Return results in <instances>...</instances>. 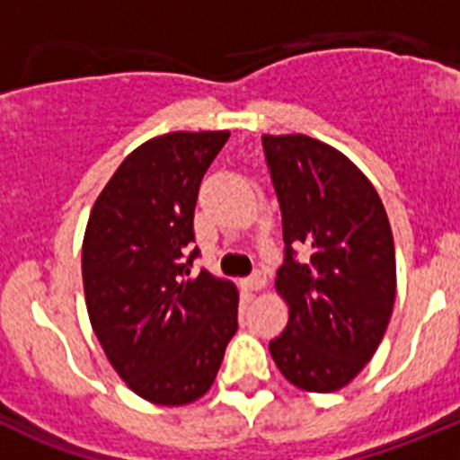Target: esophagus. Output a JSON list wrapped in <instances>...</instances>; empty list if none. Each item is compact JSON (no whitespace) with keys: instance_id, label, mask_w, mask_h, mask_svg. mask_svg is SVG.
<instances>
[{"instance_id":"obj_1","label":"esophagus","mask_w":460,"mask_h":460,"mask_svg":"<svg viewBox=\"0 0 460 460\" xmlns=\"http://www.w3.org/2000/svg\"><path fill=\"white\" fill-rule=\"evenodd\" d=\"M265 286H267V279L262 271H255V274H251L249 279H243V288L251 292H260Z\"/></svg>"}]
</instances>
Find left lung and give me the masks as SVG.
I'll return each mask as SVG.
<instances>
[{
    "mask_svg": "<svg viewBox=\"0 0 460 460\" xmlns=\"http://www.w3.org/2000/svg\"><path fill=\"white\" fill-rule=\"evenodd\" d=\"M262 147L286 242L276 292L290 308L270 352L295 387L336 392L371 361L392 318L396 253L387 211L339 149L302 133L262 136Z\"/></svg>",
    "mask_w": 460,
    "mask_h": 460,
    "instance_id": "1",
    "label": "left lung"
}]
</instances>
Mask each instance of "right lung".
<instances>
[{
	"instance_id": "1",
	"label": "right lung",
	"mask_w": 460,
	"mask_h": 460,
	"mask_svg": "<svg viewBox=\"0 0 460 460\" xmlns=\"http://www.w3.org/2000/svg\"><path fill=\"white\" fill-rule=\"evenodd\" d=\"M227 137L230 131H174L142 142L89 214V323L112 368L149 403L205 396L237 332V288L207 270L190 274L195 200Z\"/></svg>"
}]
</instances>
